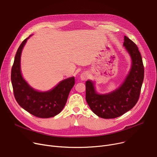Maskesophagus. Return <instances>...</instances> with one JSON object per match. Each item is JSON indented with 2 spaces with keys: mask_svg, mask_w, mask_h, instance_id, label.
Here are the masks:
<instances>
[{
  "mask_svg": "<svg viewBox=\"0 0 157 157\" xmlns=\"http://www.w3.org/2000/svg\"><path fill=\"white\" fill-rule=\"evenodd\" d=\"M88 78V75L87 73L86 72H83L81 75V80H86Z\"/></svg>",
  "mask_w": 157,
  "mask_h": 157,
  "instance_id": "esophagus-1",
  "label": "esophagus"
}]
</instances>
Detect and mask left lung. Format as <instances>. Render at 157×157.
Returning a JSON list of instances; mask_svg holds the SVG:
<instances>
[{
	"mask_svg": "<svg viewBox=\"0 0 157 157\" xmlns=\"http://www.w3.org/2000/svg\"><path fill=\"white\" fill-rule=\"evenodd\" d=\"M124 46L132 59L129 74L116 91L106 95L97 94L91 81L86 82V100L91 110L103 119L116 118L127 112L138 102L144 79V66L138 47L126 36Z\"/></svg>",
	"mask_w": 157,
	"mask_h": 157,
	"instance_id": "8db88e82",
	"label": "left lung"
}]
</instances>
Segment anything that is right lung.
<instances>
[{
    "instance_id": "add662e5",
    "label": "right lung",
    "mask_w": 157,
    "mask_h": 157,
    "mask_svg": "<svg viewBox=\"0 0 157 157\" xmlns=\"http://www.w3.org/2000/svg\"><path fill=\"white\" fill-rule=\"evenodd\" d=\"M28 38L19 47L12 67L14 95L19 105L33 116L40 118L52 117L64 107L75 79L72 77L62 81L53 90L47 92H39L30 87L23 78L20 70L21 55Z\"/></svg>"
}]
</instances>
